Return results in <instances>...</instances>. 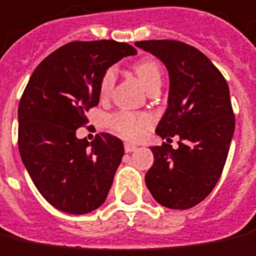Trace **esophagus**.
<instances>
[{"instance_id": "esophagus-1", "label": "esophagus", "mask_w": 256, "mask_h": 256, "mask_svg": "<svg viewBox=\"0 0 256 256\" xmlns=\"http://www.w3.org/2000/svg\"><path fill=\"white\" fill-rule=\"evenodd\" d=\"M124 148L126 154H131V152H134V150H136L138 146H136V145H134V144H130V142H125Z\"/></svg>"}]
</instances>
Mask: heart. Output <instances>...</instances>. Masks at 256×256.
<instances>
[{"label": "heart", "mask_w": 256, "mask_h": 256, "mask_svg": "<svg viewBox=\"0 0 256 256\" xmlns=\"http://www.w3.org/2000/svg\"><path fill=\"white\" fill-rule=\"evenodd\" d=\"M134 72L145 88H148L149 86H152L154 83L160 82V77H162V68L159 66V63L154 59L140 60L134 66ZM116 68H110L106 70L100 83V92L102 97H106L111 92L116 84ZM108 122L114 131L122 135L124 138L136 140L146 131V128L150 124V118L146 114H134L128 111H120L112 116H110Z\"/></svg>", "instance_id": "b5f03b06"}]
</instances>
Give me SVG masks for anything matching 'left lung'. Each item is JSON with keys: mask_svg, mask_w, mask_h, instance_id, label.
<instances>
[{"mask_svg": "<svg viewBox=\"0 0 256 256\" xmlns=\"http://www.w3.org/2000/svg\"><path fill=\"white\" fill-rule=\"evenodd\" d=\"M169 73L168 108L156 126L162 140L179 135V148L152 146L145 174L150 194L164 207L186 210L203 202L220 179L234 135L236 116L226 78L204 53L178 40H140Z\"/></svg>", "mask_w": 256, "mask_h": 256, "instance_id": "left-lung-1", "label": "left lung"}]
</instances>
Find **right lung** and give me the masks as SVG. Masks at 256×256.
<instances>
[{
	"label": "right lung",
	"mask_w": 256,
	"mask_h": 256,
	"mask_svg": "<svg viewBox=\"0 0 256 256\" xmlns=\"http://www.w3.org/2000/svg\"><path fill=\"white\" fill-rule=\"evenodd\" d=\"M134 54L136 49L124 42H70L29 78L18 107L20 159L39 193L60 212L87 214L107 198L124 144L106 132L88 144L76 131L98 106L106 70Z\"/></svg>",
	"instance_id": "right-lung-1"
}]
</instances>
